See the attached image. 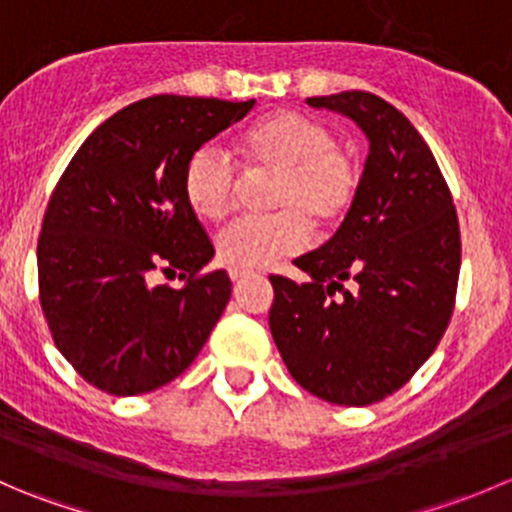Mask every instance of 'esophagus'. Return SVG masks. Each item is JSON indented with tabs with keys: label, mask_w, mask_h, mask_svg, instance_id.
Returning <instances> with one entry per match:
<instances>
[{
	"label": "esophagus",
	"mask_w": 512,
	"mask_h": 512,
	"mask_svg": "<svg viewBox=\"0 0 512 512\" xmlns=\"http://www.w3.org/2000/svg\"><path fill=\"white\" fill-rule=\"evenodd\" d=\"M247 277H252L250 270H230V280H232V282L247 280Z\"/></svg>",
	"instance_id": "34e87169"
}]
</instances>
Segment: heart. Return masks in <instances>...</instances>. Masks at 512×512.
<instances>
[{
  "mask_svg": "<svg viewBox=\"0 0 512 512\" xmlns=\"http://www.w3.org/2000/svg\"><path fill=\"white\" fill-rule=\"evenodd\" d=\"M242 156L255 170H270V215H250L218 235V257L235 270H260L277 257L307 245L312 223H334L352 205L359 168L337 136L317 118L285 111L265 118L242 138ZM240 165L218 143H203L190 153L183 190L195 215L223 220L235 203Z\"/></svg>",
  "mask_w": 512,
  "mask_h": 512,
  "instance_id": "obj_1",
  "label": "heart"
}]
</instances>
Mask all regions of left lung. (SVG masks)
<instances>
[{
    "label": "left lung",
    "mask_w": 512,
    "mask_h": 512,
    "mask_svg": "<svg viewBox=\"0 0 512 512\" xmlns=\"http://www.w3.org/2000/svg\"><path fill=\"white\" fill-rule=\"evenodd\" d=\"M349 116L369 156L332 240L272 275L270 332L289 374L329 404L399 391L441 342L456 302L461 230L451 190L409 118L369 91L307 98Z\"/></svg>",
    "instance_id": "8db88e82"
}]
</instances>
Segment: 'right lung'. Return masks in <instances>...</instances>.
<instances>
[{"mask_svg": "<svg viewBox=\"0 0 512 512\" xmlns=\"http://www.w3.org/2000/svg\"><path fill=\"white\" fill-rule=\"evenodd\" d=\"M252 101L151 96L101 123L56 183L41 223L39 302L56 349L96 389L156 391L183 374L230 302L225 270L183 190L190 153ZM181 272L180 290L153 286Z\"/></svg>", "mask_w": 512, "mask_h": 512, "instance_id": "right-lung-1", "label": "right lung"}]
</instances>
